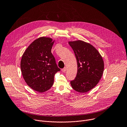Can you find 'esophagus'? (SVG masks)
Here are the masks:
<instances>
[{
    "label": "esophagus",
    "instance_id": "esophagus-1",
    "mask_svg": "<svg viewBox=\"0 0 127 127\" xmlns=\"http://www.w3.org/2000/svg\"><path fill=\"white\" fill-rule=\"evenodd\" d=\"M62 71L63 72H65V71H66V67H64V68H63V69H62Z\"/></svg>",
    "mask_w": 127,
    "mask_h": 127
}]
</instances>
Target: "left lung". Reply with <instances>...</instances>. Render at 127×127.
Returning a JSON list of instances; mask_svg holds the SVG:
<instances>
[{
    "mask_svg": "<svg viewBox=\"0 0 127 127\" xmlns=\"http://www.w3.org/2000/svg\"><path fill=\"white\" fill-rule=\"evenodd\" d=\"M76 58L78 71L76 77L70 81L72 89L86 93L94 88L102 77L104 62L94 46L81 40L68 42Z\"/></svg>",
    "mask_w": 127,
    "mask_h": 127,
    "instance_id": "1",
    "label": "left lung"
}]
</instances>
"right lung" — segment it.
<instances>
[{"label": "right lung", "mask_w": 127, "mask_h": 127, "mask_svg": "<svg viewBox=\"0 0 127 127\" xmlns=\"http://www.w3.org/2000/svg\"><path fill=\"white\" fill-rule=\"evenodd\" d=\"M54 42L50 37H39L28 47L22 58L21 69L25 82L39 93L51 88L55 75L60 71L51 52Z\"/></svg>", "instance_id": "obj_1"}]
</instances>
